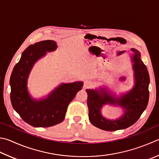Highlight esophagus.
I'll list each match as a JSON object with an SVG mask.
<instances>
[{
	"label": "esophagus",
	"mask_w": 159,
	"mask_h": 159,
	"mask_svg": "<svg viewBox=\"0 0 159 159\" xmlns=\"http://www.w3.org/2000/svg\"><path fill=\"white\" fill-rule=\"evenodd\" d=\"M90 85H91V83L90 82L85 81V83H84V85H83V88H85V89L88 88Z\"/></svg>",
	"instance_id": "obj_1"
}]
</instances>
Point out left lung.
<instances>
[{"label":"left lung","mask_w":159,"mask_h":159,"mask_svg":"<svg viewBox=\"0 0 159 159\" xmlns=\"http://www.w3.org/2000/svg\"><path fill=\"white\" fill-rule=\"evenodd\" d=\"M129 54L134 70V85L129 91L121 93L120 96L109 90L107 86L99 89H87L89 120L94 126L105 131H114L125 129L134 125L146 109L149 102V75L148 69L141 60V54L135 48H131ZM119 51L117 56L125 53ZM106 105L119 106L123 113L115 120L103 117L101 109Z\"/></svg>","instance_id":"left-lung-1"}]
</instances>
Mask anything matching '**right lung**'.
Listing matches in <instances>:
<instances>
[{
    "instance_id": "obj_1",
    "label": "right lung",
    "mask_w": 159,
    "mask_h": 159,
    "mask_svg": "<svg viewBox=\"0 0 159 159\" xmlns=\"http://www.w3.org/2000/svg\"><path fill=\"white\" fill-rule=\"evenodd\" d=\"M57 48L53 40L30 45L21 54L11 72L10 84L12 107L23 120L34 127H49L62 122L70 103L82 89L83 81L61 83L47 97L34 99L28 89V79L34 64L47 52Z\"/></svg>"
}]
</instances>
